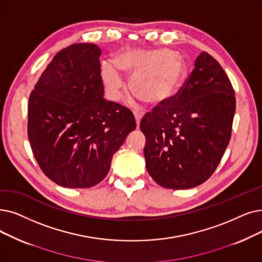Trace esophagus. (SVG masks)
Segmentation results:
<instances>
[{
	"mask_svg": "<svg viewBox=\"0 0 262 262\" xmlns=\"http://www.w3.org/2000/svg\"><path fill=\"white\" fill-rule=\"evenodd\" d=\"M134 116H135V119H136V123H137V126L139 127V124H140V121H141V119L143 117V113H141V112H139L137 110H135L134 111Z\"/></svg>",
	"mask_w": 262,
	"mask_h": 262,
	"instance_id": "obj_1",
	"label": "esophagus"
}]
</instances>
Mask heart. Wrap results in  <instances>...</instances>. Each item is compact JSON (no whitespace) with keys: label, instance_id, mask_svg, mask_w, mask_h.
Segmentation results:
<instances>
[{"label":"heart","instance_id":"1","mask_svg":"<svg viewBox=\"0 0 262 262\" xmlns=\"http://www.w3.org/2000/svg\"><path fill=\"white\" fill-rule=\"evenodd\" d=\"M115 66L123 73L136 71L129 81L132 92L151 104L162 103L171 96L186 72L184 59L167 49L125 51L117 56ZM116 70L110 63L101 66V77L112 100L122 96L123 81Z\"/></svg>","mask_w":262,"mask_h":262}]
</instances>
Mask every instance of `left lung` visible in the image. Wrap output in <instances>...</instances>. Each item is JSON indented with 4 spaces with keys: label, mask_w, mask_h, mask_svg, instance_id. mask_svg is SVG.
Listing matches in <instances>:
<instances>
[{
    "label": "left lung",
    "mask_w": 262,
    "mask_h": 262,
    "mask_svg": "<svg viewBox=\"0 0 262 262\" xmlns=\"http://www.w3.org/2000/svg\"><path fill=\"white\" fill-rule=\"evenodd\" d=\"M234 112L228 76L212 55L201 52L178 92L141 119L147 172L166 188L202 184L229 144Z\"/></svg>",
    "instance_id": "obj_1"
}]
</instances>
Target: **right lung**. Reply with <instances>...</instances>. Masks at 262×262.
Listing matches in <instances>:
<instances>
[{"instance_id":"right-lung-1","label":"right lung","mask_w":262,"mask_h":262,"mask_svg":"<svg viewBox=\"0 0 262 262\" xmlns=\"http://www.w3.org/2000/svg\"><path fill=\"white\" fill-rule=\"evenodd\" d=\"M100 49L74 43L54 55L29 98L28 137L41 171L58 185L92 187L136 128L133 112L103 98Z\"/></svg>"}]
</instances>
